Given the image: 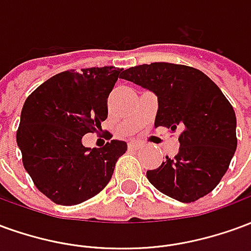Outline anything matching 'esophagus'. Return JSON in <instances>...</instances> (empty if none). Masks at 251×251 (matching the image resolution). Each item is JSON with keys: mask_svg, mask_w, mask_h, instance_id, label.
Masks as SVG:
<instances>
[{"mask_svg": "<svg viewBox=\"0 0 251 251\" xmlns=\"http://www.w3.org/2000/svg\"><path fill=\"white\" fill-rule=\"evenodd\" d=\"M129 149H134V151H137V149H140V148H142V144L140 141H136V140H131V141H129Z\"/></svg>", "mask_w": 251, "mask_h": 251, "instance_id": "esophagus-1", "label": "esophagus"}]
</instances>
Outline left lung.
<instances>
[{"instance_id": "1", "label": "left lung", "mask_w": 251, "mask_h": 251, "mask_svg": "<svg viewBox=\"0 0 251 251\" xmlns=\"http://www.w3.org/2000/svg\"><path fill=\"white\" fill-rule=\"evenodd\" d=\"M122 79L157 97L154 127L181 129L177 154L147 172L151 184L183 203L210 194L237 149V118L221 88L199 70L172 63L131 67Z\"/></svg>"}]
</instances>
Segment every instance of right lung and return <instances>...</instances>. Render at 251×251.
Returning a JSON list of instances; mask_svg holds the SVG:
<instances>
[{
	"label": "right lung",
	"instance_id": "add662e5",
	"mask_svg": "<svg viewBox=\"0 0 251 251\" xmlns=\"http://www.w3.org/2000/svg\"><path fill=\"white\" fill-rule=\"evenodd\" d=\"M124 68L64 71L40 84L25 100L17 145L37 189L56 204L75 205L98 195L113 176L125 141L86 148L82 138L107 118V98Z\"/></svg>",
	"mask_w": 251,
	"mask_h": 251
}]
</instances>
